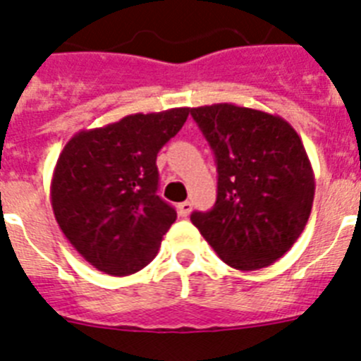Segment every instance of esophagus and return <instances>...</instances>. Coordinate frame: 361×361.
Segmentation results:
<instances>
[{
	"label": "esophagus",
	"instance_id": "esophagus-1",
	"mask_svg": "<svg viewBox=\"0 0 361 361\" xmlns=\"http://www.w3.org/2000/svg\"><path fill=\"white\" fill-rule=\"evenodd\" d=\"M177 212H178V215L180 216H188L191 213V202H180L177 206Z\"/></svg>",
	"mask_w": 361,
	"mask_h": 361
}]
</instances>
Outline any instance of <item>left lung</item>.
Here are the masks:
<instances>
[{"instance_id":"1","label":"left lung","mask_w":361,"mask_h":361,"mask_svg":"<svg viewBox=\"0 0 361 361\" xmlns=\"http://www.w3.org/2000/svg\"><path fill=\"white\" fill-rule=\"evenodd\" d=\"M215 153L216 202L191 222L228 266L255 271L288 253L314 199L302 139L279 116L237 104L191 108Z\"/></svg>"}]
</instances>
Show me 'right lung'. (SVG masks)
Wrapping results in <instances>:
<instances>
[{
    "label": "right lung",
    "instance_id": "obj_1",
    "mask_svg": "<svg viewBox=\"0 0 361 361\" xmlns=\"http://www.w3.org/2000/svg\"><path fill=\"white\" fill-rule=\"evenodd\" d=\"M190 108L133 114L81 130L54 168L57 224L86 262L133 275L152 262L177 212L157 195V153L183 128Z\"/></svg>",
    "mask_w": 361,
    "mask_h": 361
}]
</instances>
